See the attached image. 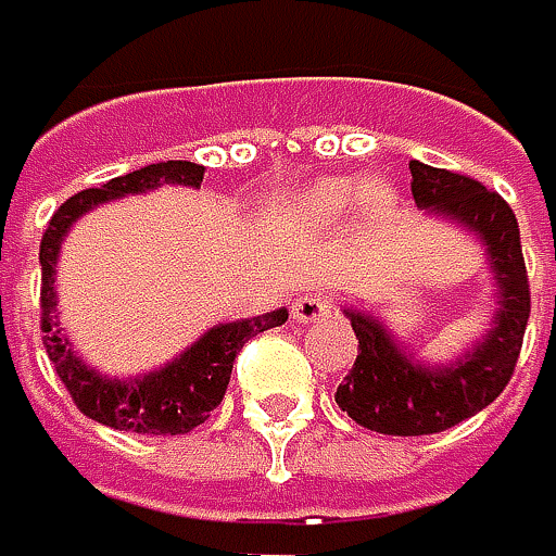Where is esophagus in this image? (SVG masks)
<instances>
[{"label": "esophagus", "mask_w": 556, "mask_h": 556, "mask_svg": "<svg viewBox=\"0 0 556 556\" xmlns=\"http://www.w3.org/2000/svg\"><path fill=\"white\" fill-rule=\"evenodd\" d=\"M291 313H294L298 323H316V319H326V316L336 313V300L329 298V294H323V291H309V294L298 298V303L291 306Z\"/></svg>", "instance_id": "34e87169"}]
</instances>
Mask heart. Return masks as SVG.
<instances>
[{
	"mask_svg": "<svg viewBox=\"0 0 556 556\" xmlns=\"http://www.w3.org/2000/svg\"><path fill=\"white\" fill-rule=\"evenodd\" d=\"M354 199H357V182H354V179L326 177L319 179V182H313V186H306V189L300 192L298 208L303 215H309V218H336V215H341ZM364 202H367L374 212L386 208V202H389V186L379 182V179H370V182L364 186Z\"/></svg>",
	"mask_w": 556,
	"mask_h": 556,
	"instance_id": "heart-1",
	"label": "heart"
}]
</instances>
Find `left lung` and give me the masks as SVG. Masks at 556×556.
<instances>
[{
  "mask_svg": "<svg viewBox=\"0 0 556 556\" xmlns=\"http://www.w3.org/2000/svg\"><path fill=\"white\" fill-rule=\"evenodd\" d=\"M408 167L417 208L453 218L475 230L488 247L500 309L494 329L450 367L417 364L379 326V319L348 309L357 336V361L338 386L336 402L361 427L389 437L440 433L488 408L513 379L532 313L519 224L506 199L453 170L427 167L420 161Z\"/></svg>",
  "mask_w": 556,
  "mask_h": 556,
  "instance_id": "left-lung-1",
  "label": "left lung"
}]
</instances>
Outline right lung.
Segmentation results:
<instances>
[{
  "label": "right lung",
  "mask_w": 556,
  "mask_h": 556,
  "mask_svg": "<svg viewBox=\"0 0 556 556\" xmlns=\"http://www.w3.org/2000/svg\"><path fill=\"white\" fill-rule=\"evenodd\" d=\"M205 167L192 161H164V164H148L141 170H132L126 177L110 179L98 189H85L72 199H65L60 212L50 218V227L40 240V329H43V348L60 374L62 386L68 389L72 402L78 405L81 415H88L98 424H106L113 430H132V433H154V437H177L189 433L192 427L205 424L208 412H215L227 392L233 361L240 348L258 332L275 329L288 319V309H275L265 316L240 319V323H220L199 338L189 351H182L177 361L167 367L139 379H106L85 367L62 338L56 326V291H53V275H56V256H60L62 237L68 227L91 212L100 202L129 195V192H148L164 182L177 186H202Z\"/></svg>",
  "instance_id": "obj_1"
}]
</instances>
